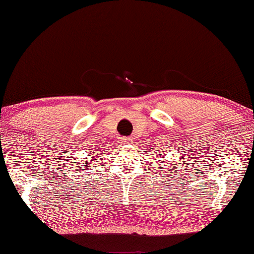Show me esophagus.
<instances>
[{
	"instance_id": "1",
	"label": "esophagus",
	"mask_w": 254,
	"mask_h": 254,
	"mask_svg": "<svg viewBox=\"0 0 254 254\" xmlns=\"http://www.w3.org/2000/svg\"><path fill=\"white\" fill-rule=\"evenodd\" d=\"M125 141H126L127 144H130L131 143V138H130V137H126V138H125Z\"/></svg>"
}]
</instances>
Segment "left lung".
Segmentation results:
<instances>
[{
  "instance_id": "8db88e82",
  "label": "left lung",
  "mask_w": 254,
  "mask_h": 254,
  "mask_svg": "<svg viewBox=\"0 0 254 254\" xmlns=\"http://www.w3.org/2000/svg\"><path fill=\"white\" fill-rule=\"evenodd\" d=\"M159 157H161V161H163V158H162V154H159ZM164 157V156H163ZM157 161H158V159H157Z\"/></svg>"
}]
</instances>
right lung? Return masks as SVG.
Segmentation results:
<instances>
[{
  "mask_svg": "<svg viewBox=\"0 0 254 254\" xmlns=\"http://www.w3.org/2000/svg\"><path fill=\"white\" fill-rule=\"evenodd\" d=\"M91 159V158H90ZM84 164H86V165H82L83 167H84V171H88V168H89V163H84Z\"/></svg>",
  "mask_w": 254,
  "mask_h": 254,
  "instance_id": "obj_1",
  "label": "right lung"
}]
</instances>
